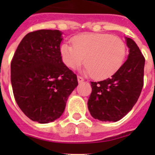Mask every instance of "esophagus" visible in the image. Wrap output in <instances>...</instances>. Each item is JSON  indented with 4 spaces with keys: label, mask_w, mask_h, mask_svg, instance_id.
Wrapping results in <instances>:
<instances>
[{
    "label": "esophagus",
    "mask_w": 155,
    "mask_h": 155,
    "mask_svg": "<svg viewBox=\"0 0 155 155\" xmlns=\"http://www.w3.org/2000/svg\"><path fill=\"white\" fill-rule=\"evenodd\" d=\"M77 80H78V83H79V84H80V83H82L83 81L84 80V78L81 77V76H78Z\"/></svg>",
    "instance_id": "1"
}]
</instances>
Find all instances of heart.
<instances>
[{"label": "heart", "mask_w": 155, "mask_h": 155, "mask_svg": "<svg viewBox=\"0 0 155 155\" xmlns=\"http://www.w3.org/2000/svg\"><path fill=\"white\" fill-rule=\"evenodd\" d=\"M72 46L63 43L60 53L63 63L75 68L84 62V71L98 80L113 75L121 67L126 46L121 38L109 34L92 33L75 36Z\"/></svg>", "instance_id": "b5f03b06"}]
</instances>
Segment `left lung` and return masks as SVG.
<instances>
[{
	"instance_id": "obj_1",
	"label": "left lung",
	"mask_w": 155,
	"mask_h": 155,
	"mask_svg": "<svg viewBox=\"0 0 155 155\" xmlns=\"http://www.w3.org/2000/svg\"><path fill=\"white\" fill-rule=\"evenodd\" d=\"M129 55L112 77L91 82L92 91L87 101L90 114L101 121H117L138 100L144 77L145 58L136 42L125 37Z\"/></svg>"
}]
</instances>
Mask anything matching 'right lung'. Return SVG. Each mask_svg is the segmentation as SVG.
I'll use <instances>...</instances> for the list:
<instances>
[{"label": "right lung", "instance_id": "1", "mask_svg": "<svg viewBox=\"0 0 155 155\" xmlns=\"http://www.w3.org/2000/svg\"><path fill=\"white\" fill-rule=\"evenodd\" d=\"M63 33L40 30L23 38L11 62V84L16 102L30 120L41 124L62 116L77 76L62 60Z\"/></svg>", "mask_w": 155, "mask_h": 155}]
</instances>
